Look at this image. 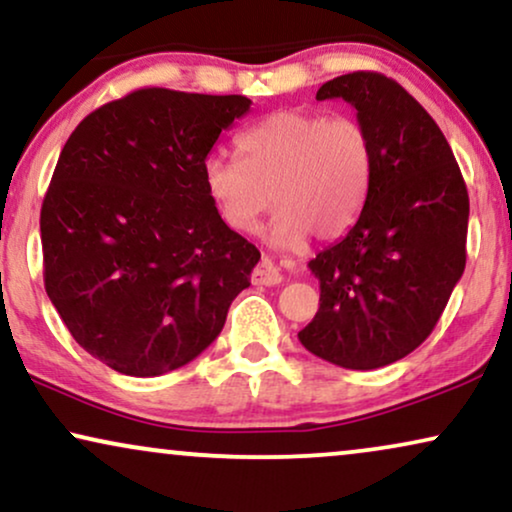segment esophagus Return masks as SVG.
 <instances>
[{"instance_id":"obj_1","label":"esophagus","mask_w":512,"mask_h":512,"mask_svg":"<svg viewBox=\"0 0 512 512\" xmlns=\"http://www.w3.org/2000/svg\"><path fill=\"white\" fill-rule=\"evenodd\" d=\"M252 283L255 285H278L283 281V276H281V271H278V267L271 260H267V257H264V260L257 264L255 269H252Z\"/></svg>"}]
</instances>
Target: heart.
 Listing matches in <instances>:
<instances>
[{
  "instance_id": "heart-1",
  "label": "heart",
  "mask_w": 512,
  "mask_h": 512,
  "mask_svg": "<svg viewBox=\"0 0 512 512\" xmlns=\"http://www.w3.org/2000/svg\"><path fill=\"white\" fill-rule=\"evenodd\" d=\"M236 149L241 161L224 154L203 161V185L231 229H255L271 199L269 241L302 248L311 234L323 241L346 234L363 213L374 147L358 119L281 109L238 133Z\"/></svg>"
}]
</instances>
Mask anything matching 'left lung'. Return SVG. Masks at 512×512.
Instances as JSON below:
<instances>
[{
  "mask_svg": "<svg viewBox=\"0 0 512 512\" xmlns=\"http://www.w3.org/2000/svg\"><path fill=\"white\" fill-rule=\"evenodd\" d=\"M356 107L374 147L370 194L342 241L309 262L320 306L299 342L346 370H377L431 335L466 269L468 192L431 114L393 79L353 72L316 100Z\"/></svg>",
  "mask_w": 512,
  "mask_h": 512,
  "instance_id": "8db88e82",
  "label": "left lung"
}]
</instances>
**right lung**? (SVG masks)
<instances>
[{
	"label": "right lung",
	"mask_w": 512,
	"mask_h": 512,
	"mask_svg": "<svg viewBox=\"0 0 512 512\" xmlns=\"http://www.w3.org/2000/svg\"><path fill=\"white\" fill-rule=\"evenodd\" d=\"M245 95L140 88L74 128L42 206L44 285L81 349L128 377L201 356L250 285L260 250L203 185Z\"/></svg>",
	"instance_id": "1"
}]
</instances>
